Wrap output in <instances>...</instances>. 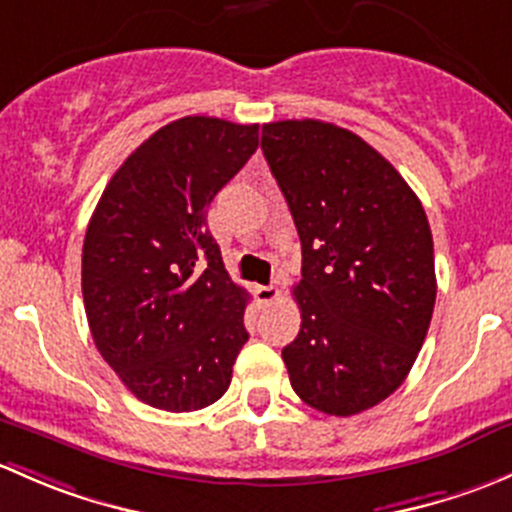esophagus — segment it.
<instances>
[{"label": "esophagus", "mask_w": 512, "mask_h": 512, "mask_svg": "<svg viewBox=\"0 0 512 512\" xmlns=\"http://www.w3.org/2000/svg\"><path fill=\"white\" fill-rule=\"evenodd\" d=\"M254 295H256L258 303L266 305V303H271V300H276L278 295H281V291H278L276 286H256L254 288Z\"/></svg>", "instance_id": "1"}]
</instances>
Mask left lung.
<instances>
[{"instance_id":"left-lung-1","label":"left lung","mask_w":512,"mask_h":512,"mask_svg":"<svg viewBox=\"0 0 512 512\" xmlns=\"http://www.w3.org/2000/svg\"><path fill=\"white\" fill-rule=\"evenodd\" d=\"M261 150L303 249L288 377L318 412L360 414L407 379L424 345L436 300L429 219L404 177L333 123H268Z\"/></svg>"}]
</instances>
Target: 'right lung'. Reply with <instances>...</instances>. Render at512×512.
<instances>
[{"label":"right lung","mask_w":512,"mask_h":512,"mask_svg":"<svg viewBox=\"0 0 512 512\" xmlns=\"http://www.w3.org/2000/svg\"><path fill=\"white\" fill-rule=\"evenodd\" d=\"M256 147L258 125L179 118L120 165L88 224L81 286L93 342L155 409L217 402L249 340V295L226 273L207 209Z\"/></svg>","instance_id":"obj_1"}]
</instances>
